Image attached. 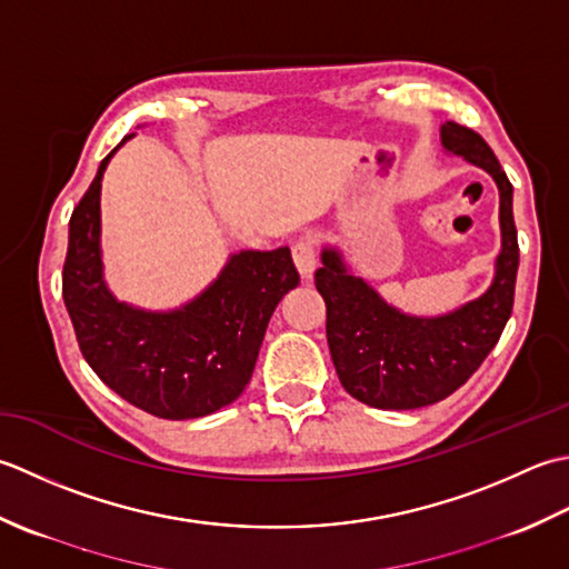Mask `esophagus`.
<instances>
[{"instance_id":"esophagus-1","label":"esophagus","mask_w":569,"mask_h":569,"mask_svg":"<svg viewBox=\"0 0 569 569\" xmlns=\"http://www.w3.org/2000/svg\"><path fill=\"white\" fill-rule=\"evenodd\" d=\"M292 258H295V264L299 274L305 277V280H309L311 274H315L317 270V252H315V242L311 240H299L295 242L292 248Z\"/></svg>"}]
</instances>
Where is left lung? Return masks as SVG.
<instances>
[{"instance_id": "left-lung-1", "label": "left lung", "mask_w": 569, "mask_h": 569, "mask_svg": "<svg viewBox=\"0 0 569 569\" xmlns=\"http://www.w3.org/2000/svg\"><path fill=\"white\" fill-rule=\"evenodd\" d=\"M439 142L447 154L489 173L498 189L501 250L483 295L445 315H408L356 274L339 246L321 248L315 282L327 301L331 361L346 392L370 408L415 410L451 396L491 353L513 309L518 233L511 181L491 147L469 127L439 124Z\"/></svg>"}]
</instances>
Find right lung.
<instances>
[{
  "label": "right lung",
  "mask_w": 569,
  "mask_h": 569,
  "mask_svg": "<svg viewBox=\"0 0 569 569\" xmlns=\"http://www.w3.org/2000/svg\"><path fill=\"white\" fill-rule=\"evenodd\" d=\"M127 134L100 161L68 223L63 301L88 366L134 408L193 420L233 402L250 382L274 307L299 284L292 252H230L216 280L173 309L122 301L102 262V177Z\"/></svg>",
  "instance_id": "1"
}]
</instances>
